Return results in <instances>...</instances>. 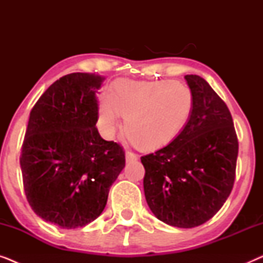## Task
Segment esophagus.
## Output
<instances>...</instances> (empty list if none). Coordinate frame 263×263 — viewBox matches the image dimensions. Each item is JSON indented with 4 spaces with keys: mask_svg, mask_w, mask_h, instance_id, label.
<instances>
[{
    "mask_svg": "<svg viewBox=\"0 0 263 263\" xmlns=\"http://www.w3.org/2000/svg\"><path fill=\"white\" fill-rule=\"evenodd\" d=\"M138 159H139L138 154H135L134 152L128 151V152L125 153V160H127V163H132V161H136Z\"/></svg>",
    "mask_w": 263,
    "mask_h": 263,
    "instance_id": "1",
    "label": "esophagus"
}]
</instances>
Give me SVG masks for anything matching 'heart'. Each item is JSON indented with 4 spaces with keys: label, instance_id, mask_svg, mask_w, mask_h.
Returning <instances> with one entry per match:
<instances>
[{
    "label": "heart",
    "instance_id": "1",
    "mask_svg": "<svg viewBox=\"0 0 263 263\" xmlns=\"http://www.w3.org/2000/svg\"><path fill=\"white\" fill-rule=\"evenodd\" d=\"M193 92L174 81H117L99 102V122L112 133L125 116L124 132L136 145L156 148L170 142L189 120Z\"/></svg>",
    "mask_w": 263,
    "mask_h": 263
}]
</instances>
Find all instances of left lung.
I'll return each mask as SVG.
<instances>
[{"mask_svg":"<svg viewBox=\"0 0 263 263\" xmlns=\"http://www.w3.org/2000/svg\"><path fill=\"white\" fill-rule=\"evenodd\" d=\"M194 105L167 146L141 157L143 190L153 214L182 229L202 225L228 200L236 177L238 140L220 97L199 75H185Z\"/></svg>","mask_w":263,"mask_h":263,"instance_id":"obj_1","label":"left lung"}]
</instances>
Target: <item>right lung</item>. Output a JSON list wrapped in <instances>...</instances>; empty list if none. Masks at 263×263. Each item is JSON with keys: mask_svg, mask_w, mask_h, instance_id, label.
<instances>
[{"mask_svg": "<svg viewBox=\"0 0 263 263\" xmlns=\"http://www.w3.org/2000/svg\"><path fill=\"white\" fill-rule=\"evenodd\" d=\"M103 81L97 74L64 75L30 112L20 157L25 194L38 217L62 229L98 218L125 166L123 148L96 127Z\"/></svg>", "mask_w": 263, "mask_h": 263, "instance_id": "right-lung-1", "label": "right lung"}]
</instances>
